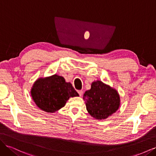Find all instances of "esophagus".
<instances>
[{
  "label": "esophagus",
  "instance_id": "obj_1",
  "mask_svg": "<svg viewBox=\"0 0 156 156\" xmlns=\"http://www.w3.org/2000/svg\"><path fill=\"white\" fill-rule=\"evenodd\" d=\"M77 92L79 93V96H83V91L82 90H78V91H77Z\"/></svg>",
  "mask_w": 156,
  "mask_h": 156
}]
</instances>
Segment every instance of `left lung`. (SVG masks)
<instances>
[{
	"mask_svg": "<svg viewBox=\"0 0 156 156\" xmlns=\"http://www.w3.org/2000/svg\"><path fill=\"white\" fill-rule=\"evenodd\" d=\"M83 99L88 112L97 120L107 119L120 106V97L117 90L100 80L92 83L91 88L84 92Z\"/></svg>",
	"mask_w": 156,
	"mask_h": 156,
	"instance_id": "1",
	"label": "left lung"
}]
</instances>
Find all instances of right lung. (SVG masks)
<instances>
[{
	"instance_id": "obj_1",
	"label": "right lung",
	"mask_w": 156,
	"mask_h": 156,
	"mask_svg": "<svg viewBox=\"0 0 156 156\" xmlns=\"http://www.w3.org/2000/svg\"><path fill=\"white\" fill-rule=\"evenodd\" d=\"M30 95L41 110L53 113L64 107L69 98L79 96V94L62 76L54 74L37 79L30 89Z\"/></svg>"
}]
</instances>
